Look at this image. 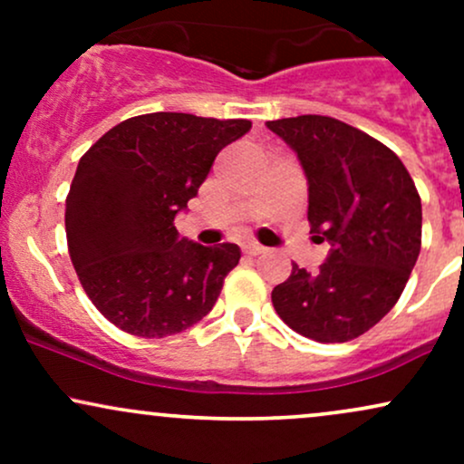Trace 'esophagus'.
Returning a JSON list of instances; mask_svg holds the SVG:
<instances>
[{"mask_svg": "<svg viewBox=\"0 0 464 464\" xmlns=\"http://www.w3.org/2000/svg\"><path fill=\"white\" fill-rule=\"evenodd\" d=\"M264 250H266L264 246H259V244H255V242L244 244V253H246V255H253V257H255V255H262Z\"/></svg>", "mask_w": 464, "mask_h": 464, "instance_id": "obj_1", "label": "esophagus"}]
</instances>
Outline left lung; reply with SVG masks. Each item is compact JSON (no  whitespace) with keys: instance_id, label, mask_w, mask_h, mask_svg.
Masks as SVG:
<instances>
[{"instance_id":"obj_1","label":"left lung","mask_w":464,"mask_h":464,"mask_svg":"<svg viewBox=\"0 0 464 464\" xmlns=\"http://www.w3.org/2000/svg\"><path fill=\"white\" fill-rule=\"evenodd\" d=\"M307 177V220L332 244L318 273L292 264L273 290L287 327L316 343H347L392 310L420 250V198L406 165L344 121L299 115L266 121Z\"/></svg>"}]
</instances>
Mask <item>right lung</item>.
<instances>
[{
	"mask_svg": "<svg viewBox=\"0 0 464 464\" xmlns=\"http://www.w3.org/2000/svg\"><path fill=\"white\" fill-rule=\"evenodd\" d=\"M248 130V120L148 113L82 154L65 207L69 257L89 299L121 332L165 338L216 305L239 246L179 237L174 218L218 152Z\"/></svg>",
	"mask_w": 464,
	"mask_h": 464,
	"instance_id": "1",
	"label": "right lung"
}]
</instances>
